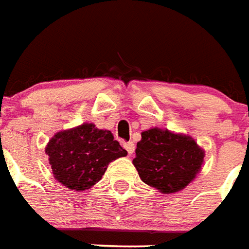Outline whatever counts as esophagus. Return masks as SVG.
<instances>
[{"instance_id": "1", "label": "esophagus", "mask_w": 249, "mask_h": 249, "mask_svg": "<svg viewBox=\"0 0 249 249\" xmlns=\"http://www.w3.org/2000/svg\"><path fill=\"white\" fill-rule=\"evenodd\" d=\"M124 148L126 149V152L129 153V154H132V153L134 152V149H136V146H134V142L129 141V142H125Z\"/></svg>"}]
</instances>
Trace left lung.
<instances>
[{"label":"left lung","instance_id":"left-lung-1","mask_svg":"<svg viewBox=\"0 0 249 249\" xmlns=\"http://www.w3.org/2000/svg\"><path fill=\"white\" fill-rule=\"evenodd\" d=\"M141 137L133 165L146 185L170 194L185 189L200 170L204 153L189 136L153 128Z\"/></svg>","mask_w":249,"mask_h":249}]
</instances>
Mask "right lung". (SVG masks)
<instances>
[{
  "mask_svg": "<svg viewBox=\"0 0 249 249\" xmlns=\"http://www.w3.org/2000/svg\"><path fill=\"white\" fill-rule=\"evenodd\" d=\"M54 177L68 189L86 190L101 179L109 162L128 153L109 130L93 124L59 132L46 148Z\"/></svg>",
  "mask_w": 249,
  "mask_h": 249,
  "instance_id": "obj_1",
  "label": "right lung"
}]
</instances>
